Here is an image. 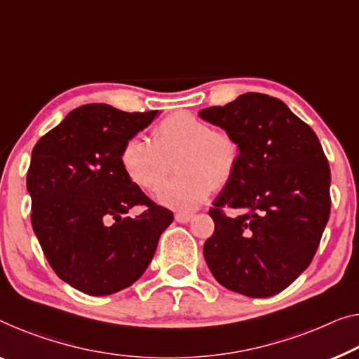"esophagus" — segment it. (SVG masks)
I'll return each instance as SVG.
<instances>
[{"label":"esophagus","instance_id":"34e87169","mask_svg":"<svg viewBox=\"0 0 359 359\" xmlns=\"http://www.w3.org/2000/svg\"><path fill=\"white\" fill-rule=\"evenodd\" d=\"M191 219H194V214H189V212H177V214H175V221L180 222V224L190 222Z\"/></svg>","mask_w":359,"mask_h":359}]
</instances>
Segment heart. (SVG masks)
I'll list each match as a JSON object with an SVG mask.
<instances>
[{"label":"heart","instance_id":"heart-1","mask_svg":"<svg viewBox=\"0 0 359 359\" xmlns=\"http://www.w3.org/2000/svg\"><path fill=\"white\" fill-rule=\"evenodd\" d=\"M175 159L177 175L159 191L161 205L194 211L214 187L231 182L240 163V145L226 130H216L190 112H175L153 128V142L140 135L122 145L119 161L126 175L147 191H156Z\"/></svg>","mask_w":359,"mask_h":359}]
</instances>
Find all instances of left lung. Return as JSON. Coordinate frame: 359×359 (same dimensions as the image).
Wrapping results in <instances>:
<instances>
[{
	"label": "left lung",
	"mask_w": 359,
	"mask_h": 359,
	"mask_svg": "<svg viewBox=\"0 0 359 359\" xmlns=\"http://www.w3.org/2000/svg\"><path fill=\"white\" fill-rule=\"evenodd\" d=\"M200 117L235 137L240 163L214 200L206 264L229 290L282 292L316 255L330 214V168L318 135L283 101L243 93ZM224 207L243 211L229 218Z\"/></svg>",
	"instance_id": "obj_1"
}]
</instances>
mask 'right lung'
<instances>
[{
  "mask_svg": "<svg viewBox=\"0 0 359 359\" xmlns=\"http://www.w3.org/2000/svg\"><path fill=\"white\" fill-rule=\"evenodd\" d=\"M156 116L85 104L32 149V227L57 277L87 295H111L140 279L174 221L119 161L122 145ZM138 204L147 208L140 217L125 216Z\"/></svg>",
  "mask_w": 359,
  "mask_h": 359,
  "instance_id": "right-lung-1",
  "label": "right lung"
}]
</instances>
